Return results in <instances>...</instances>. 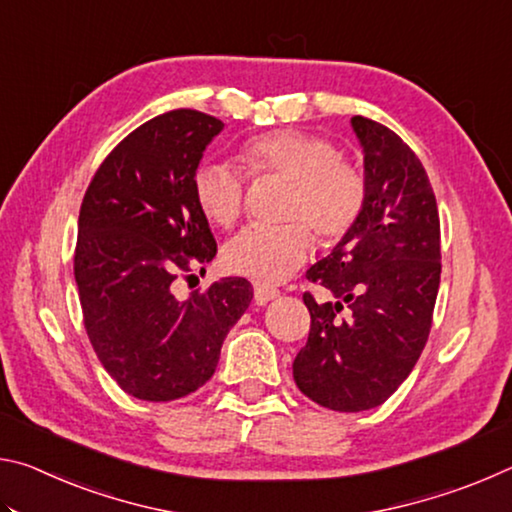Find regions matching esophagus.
<instances>
[{
    "mask_svg": "<svg viewBox=\"0 0 512 512\" xmlns=\"http://www.w3.org/2000/svg\"><path fill=\"white\" fill-rule=\"evenodd\" d=\"M280 296V291L273 289V287H266V284H255V300L257 305H266L268 300H275Z\"/></svg>",
    "mask_w": 512,
    "mask_h": 512,
    "instance_id": "esophagus-1",
    "label": "esophagus"
}]
</instances>
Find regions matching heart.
<instances>
[{"instance_id":"b5f03b06","label":"heart","mask_w":512,"mask_h":512,"mask_svg":"<svg viewBox=\"0 0 512 512\" xmlns=\"http://www.w3.org/2000/svg\"><path fill=\"white\" fill-rule=\"evenodd\" d=\"M241 162L253 176L289 180L282 216L287 225H248L223 246V266L255 282L275 284L305 264L309 230L320 241L348 235L366 207L363 171L341 158L323 137L302 131H273L250 140ZM196 207L207 221L230 228L244 210L246 180L225 162L198 164L192 178Z\"/></svg>"}]
</instances>
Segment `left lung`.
<instances>
[{
    "instance_id": "obj_1",
    "label": "left lung",
    "mask_w": 512,
    "mask_h": 512,
    "mask_svg": "<svg viewBox=\"0 0 512 512\" xmlns=\"http://www.w3.org/2000/svg\"><path fill=\"white\" fill-rule=\"evenodd\" d=\"M352 131L363 149L366 207L307 271L334 302L302 296L311 327L293 361L300 391L341 413L375 409L411 375L440 284L438 205L418 155L368 117H352Z\"/></svg>"
}]
</instances>
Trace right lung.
Returning <instances> with one entry per match:
<instances>
[{
	"mask_svg": "<svg viewBox=\"0 0 512 512\" xmlns=\"http://www.w3.org/2000/svg\"><path fill=\"white\" fill-rule=\"evenodd\" d=\"M221 131V119L189 108L153 117L110 151L83 196L74 277L85 332L101 366L137 400L198 391L253 300L244 277L187 300L171 291L180 273L205 271L216 255L192 178Z\"/></svg>",
	"mask_w": 512,
	"mask_h": 512,
	"instance_id": "1",
	"label": "right lung"
}]
</instances>
